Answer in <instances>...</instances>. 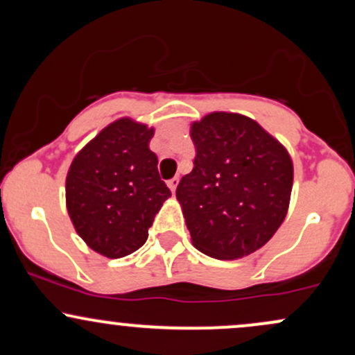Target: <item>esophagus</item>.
<instances>
[{"label": "esophagus", "instance_id": "obj_1", "mask_svg": "<svg viewBox=\"0 0 355 355\" xmlns=\"http://www.w3.org/2000/svg\"><path fill=\"white\" fill-rule=\"evenodd\" d=\"M178 182H180V178H178V177H173V178H170V180H168V187H170V190H172V191L177 190V185H178Z\"/></svg>", "mask_w": 355, "mask_h": 355}]
</instances>
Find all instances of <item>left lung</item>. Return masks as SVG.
Here are the masks:
<instances>
[{
    "mask_svg": "<svg viewBox=\"0 0 355 355\" xmlns=\"http://www.w3.org/2000/svg\"><path fill=\"white\" fill-rule=\"evenodd\" d=\"M193 168L177 187L191 242L218 260L245 257L274 237L287 214L294 166L259 123L210 113L191 125Z\"/></svg>",
    "mask_w": 355,
    "mask_h": 355,
    "instance_id": "8db88e82",
    "label": "left lung"
}]
</instances>
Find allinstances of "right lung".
I'll list each match as a JSON object with an SVG mask.
<instances>
[{"mask_svg":"<svg viewBox=\"0 0 355 355\" xmlns=\"http://www.w3.org/2000/svg\"><path fill=\"white\" fill-rule=\"evenodd\" d=\"M153 128L123 118L76 155L67 177V209L76 232L98 254L120 259L148 239L172 195L148 148Z\"/></svg>","mask_w":355,"mask_h":355,"instance_id":"add662e5","label":"right lung"}]
</instances>
